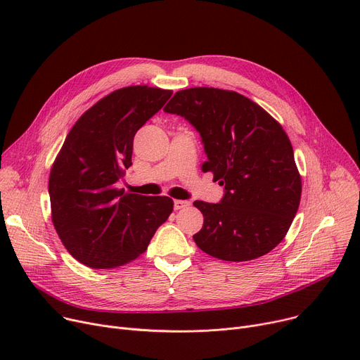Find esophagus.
Returning <instances> with one entry per match:
<instances>
[{
  "label": "esophagus",
  "instance_id": "esophagus-1",
  "mask_svg": "<svg viewBox=\"0 0 360 360\" xmlns=\"http://www.w3.org/2000/svg\"><path fill=\"white\" fill-rule=\"evenodd\" d=\"M190 204H191L190 201H185V200H175V201H174V209H175V210H182V209H185V207H188Z\"/></svg>",
  "mask_w": 360,
  "mask_h": 360
}]
</instances>
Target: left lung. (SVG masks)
Returning <instances> with one entry per match:
<instances>
[{
	"label": "left lung",
	"mask_w": 360,
	"mask_h": 360,
	"mask_svg": "<svg viewBox=\"0 0 360 360\" xmlns=\"http://www.w3.org/2000/svg\"><path fill=\"white\" fill-rule=\"evenodd\" d=\"M163 110L198 131L202 172H213L224 186L216 204L194 201L204 216L193 236L197 247L224 261H250L274 250L290 228L302 193L285 129L248 98L214 87L176 91Z\"/></svg>",
	"instance_id": "left-lung-1"
}]
</instances>
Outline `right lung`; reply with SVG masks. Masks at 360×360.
<instances>
[{
  "label": "right lung",
  "instance_id": "right-lung-1",
  "mask_svg": "<svg viewBox=\"0 0 360 360\" xmlns=\"http://www.w3.org/2000/svg\"><path fill=\"white\" fill-rule=\"evenodd\" d=\"M172 90L131 86L108 94L74 124L49 175L55 231L67 251L91 269H115L140 257L174 210L167 197L127 194L117 184L136 132Z\"/></svg>",
  "mask_w": 360,
  "mask_h": 360
}]
</instances>
